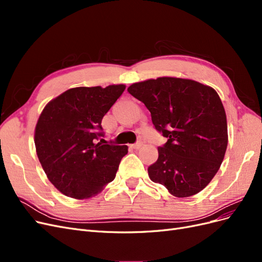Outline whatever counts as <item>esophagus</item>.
I'll use <instances>...</instances> for the list:
<instances>
[{"instance_id":"1","label":"esophagus","mask_w":262,"mask_h":262,"mask_svg":"<svg viewBox=\"0 0 262 262\" xmlns=\"http://www.w3.org/2000/svg\"><path fill=\"white\" fill-rule=\"evenodd\" d=\"M142 146H143V143H142V142H138V143L131 145V147L134 148V149H139V148H141Z\"/></svg>"}]
</instances>
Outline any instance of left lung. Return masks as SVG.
I'll return each instance as SVG.
<instances>
[{
  "mask_svg": "<svg viewBox=\"0 0 262 262\" xmlns=\"http://www.w3.org/2000/svg\"><path fill=\"white\" fill-rule=\"evenodd\" d=\"M128 92L149 110L167 142L147 168L149 179L177 198L199 193L224 160L226 114L216 91L189 78L157 77L133 83Z\"/></svg>",
  "mask_w": 262,
  "mask_h": 262,
  "instance_id": "8db88e82",
  "label": "left lung"
}]
</instances>
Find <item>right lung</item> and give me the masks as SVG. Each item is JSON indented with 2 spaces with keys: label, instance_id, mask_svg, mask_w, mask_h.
Here are the masks:
<instances>
[{
  "label": "right lung",
  "instance_id": "1",
  "mask_svg": "<svg viewBox=\"0 0 262 262\" xmlns=\"http://www.w3.org/2000/svg\"><path fill=\"white\" fill-rule=\"evenodd\" d=\"M124 90V84L74 87L45 106L35 128L36 152L61 193L90 199L115 179L128 146L97 140L102 136V118Z\"/></svg>",
  "mask_w": 262,
  "mask_h": 262
}]
</instances>
